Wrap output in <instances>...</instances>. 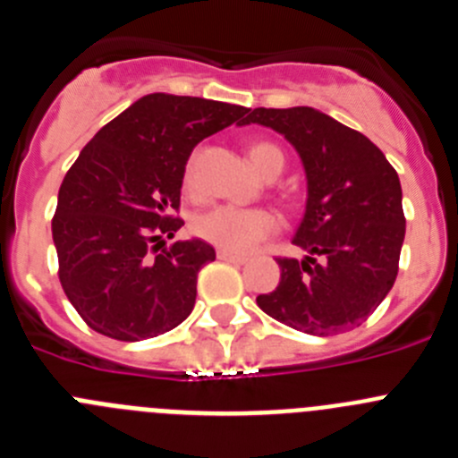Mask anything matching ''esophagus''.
<instances>
[{"label":"esophagus","mask_w":458,"mask_h":458,"mask_svg":"<svg viewBox=\"0 0 458 458\" xmlns=\"http://www.w3.org/2000/svg\"><path fill=\"white\" fill-rule=\"evenodd\" d=\"M217 259H220V261H229V264H245V261H248L245 254L229 252V250H217Z\"/></svg>","instance_id":"34e87169"}]
</instances>
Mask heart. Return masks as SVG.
Wrapping results in <instances>:
<instances>
[{"label":"heart","mask_w":458,"mask_h":458,"mask_svg":"<svg viewBox=\"0 0 458 458\" xmlns=\"http://www.w3.org/2000/svg\"><path fill=\"white\" fill-rule=\"evenodd\" d=\"M250 163L261 176L273 167H284V156L275 144L257 141L248 151ZM194 172L192 163L185 167V185L192 188ZM279 229V217L268 208H242V206L222 204L208 210L197 213L192 220L194 236L216 245V248L229 250V252H248L254 245L273 236Z\"/></svg>","instance_id":"heart-1"}]
</instances>
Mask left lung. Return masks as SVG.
<instances>
[{"label":"left lung","mask_w":458,"mask_h":458,"mask_svg":"<svg viewBox=\"0 0 458 458\" xmlns=\"http://www.w3.org/2000/svg\"><path fill=\"white\" fill-rule=\"evenodd\" d=\"M250 123L284 137L307 179L305 216L293 236L307 257L277 259V289L259 295L257 305L317 337L362 326L394 284L406 236L394 167L362 132L314 107H257L242 125Z\"/></svg>","instance_id":"left-lung-1"}]
</instances>
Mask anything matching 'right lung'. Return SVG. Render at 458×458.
<instances>
[{
	"label": "right lung",
	"mask_w": 458,
	"mask_h": 458,
	"mask_svg": "<svg viewBox=\"0 0 458 458\" xmlns=\"http://www.w3.org/2000/svg\"><path fill=\"white\" fill-rule=\"evenodd\" d=\"M250 109L220 100L148 93L103 125L59 188L52 241L71 305L105 337L140 342L190 317L197 273L216 259L201 238H165L192 148L242 125Z\"/></svg>",
	"instance_id": "1"
}]
</instances>
